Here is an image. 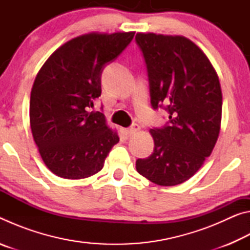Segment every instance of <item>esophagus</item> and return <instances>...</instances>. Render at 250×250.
<instances>
[{
  "instance_id": "34e87169",
  "label": "esophagus",
  "mask_w": 250,
  "mask_h": 250,
  "mask_svg": "<svg viewBox=\"0 0 250 250\" xmlns=\"http://www.w3.org/2000/svg\"><path fill=\"white\" fill-rule=\"evenodd\" d=\"M139 130H140V125H137V124H134L132 125H130L129 128L125 130V132H126V134H128V135H131V134H134L135 132H138Z\"/></svg>"
}]
</instances>
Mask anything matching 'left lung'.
I'll use <instances>...</instances> for the list:
<instances>
[{
    "label": "left lung",
    "instance_id": "left-lung-1",
    "mask_svg": "<svg viewBox=\"0 0 250 250\" xmlns=\"http://www.w3.org/2000/svg\"><path fill=\"white\" fill-rule=\"evenodd\" d=\"M151 105L168 113L162 128L150 132L153 153L138 159L137 171L153 183L177 185L188 180L210 155L222 118V90L208 58L183 36L138 33Z\"/></svg>",
    "mask_w": 250,
    "mask_h": 250
}]
</instances>
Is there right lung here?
<instances>
[{"instance_id":"right-lung-1","label":"right lung","mask_w":250,"mask_h":250,"mask_svg":"<svg viewBox=\"0 0 250 250\" xmlns=\"http://www.w3.org/2000/svg\"><path fill=\"white\" fill-rule=\"evenodd\" d=\"M133 36L134 32L76 37L54 52L37 74L29 101L31 129L44 163L57 176L78 180L96 174L119 142L104 113L90 108L101 95L104 67Z\"/></svg>"}]
</instances>
